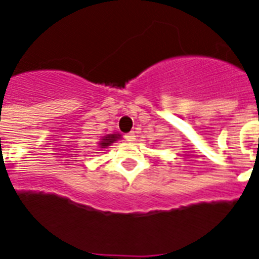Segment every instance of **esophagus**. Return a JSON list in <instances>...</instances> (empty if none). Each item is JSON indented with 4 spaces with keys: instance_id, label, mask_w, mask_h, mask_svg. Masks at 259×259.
<instances>
[{
    "instance_id": "obj_1",
    "label": "esophagus",
    "mask_w": 259,
    "mask_h": 259,
    "mask_svg": "<svg viewBox=\"0 0 259 259\" xmlns=\"http://www.w3.org/2000/svg\"><path fill=\"white\" fill-rule=\"evenodd\" d=\"M125 140L127 141V142H134V141H136V134H134V132H132V133H129V134H126Z\"/></svg>"
}]
</instances>
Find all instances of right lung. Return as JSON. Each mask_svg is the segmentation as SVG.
Returning a JSON list of instances; mask_svg holds the SVG:
<instances>
[{"label": "right lung", "mask_w": 259, "mask_h": 259, "mask_svg": "<svg viewBox=\"0 0 259 259\" xmlns=\"http://www.w3.org/2000/svg\"><path fill=\"white\" fill-rule=\"evenodd\" d=\"M118 140H121V134H118V133L108 134V136L103 137V138H101V141H100V143H99L100 149H106V147L110 146L112 143H114L116 141H118Z\"/></svg>", "instance_id": "obj_1"}]
</instances>
